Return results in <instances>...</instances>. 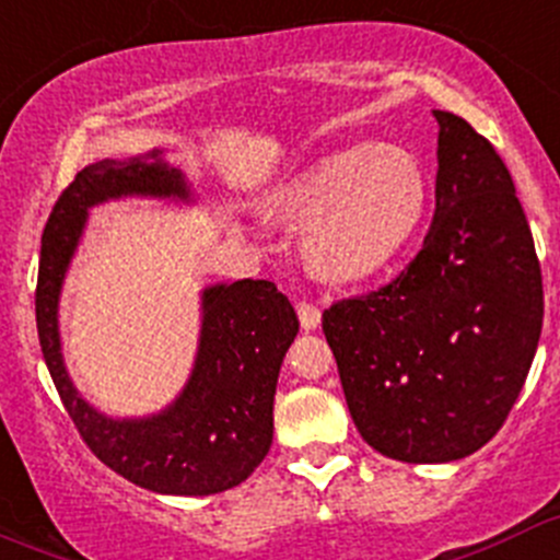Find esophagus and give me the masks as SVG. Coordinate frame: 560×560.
<instances>
[{
	"instance_id": "1",
	"label": "esophagus",
	"mask_w": 560,
	"mask_h": 560,
	"mask_svg": "<svg viewBox=\"0 0 560 560\" xmlns=\"http://www.w3.org/2000/svg\"><path fill=\"white\" fill-rule=\"evenodd\" d=\"M296 313H299V320H302V329H304V331L318 329V324H320V310H318V304H313V302H299V304H296Z\"/></svg>"
}]
</instances>
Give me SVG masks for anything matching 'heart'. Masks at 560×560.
Segmentation results:
<instances>
[{
    "label": "heart",
    "instance_id": "heart-1",
    "mask_svg": "<svg viewBox=\"0 0 560 560\" xmlns=\"http://www.w3.org/2000/svg\"><path fill=\"white\" fill-rule=\"evenodd\" d=\"M424 207L422 163L395 143L326 154L269 198L272 214L304 225V264L329 282L384 272L417 234Z\"/></svg>",
    "mask_w": 560,
    "mask_h": 560
}]
</instances>
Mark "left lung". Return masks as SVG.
<instances>
[{
	"label": "left lung",
	"instance_id": "obj_1",
	"mask_svg": "<svg viewBox=\"0 0 560 560\" xmlns=\"http://www.w3.org/2000/svg\"><path fill=\"white\" fill-rule=\"evenodd\" d=\"M439 121L435 214L389 285L324 310L362 439L400 463H452L501 430L541 335V269L509 168L466 119Z\"/></svg>",
	"mask_w": 560,
	"mask_h": 560
}]
</instances>
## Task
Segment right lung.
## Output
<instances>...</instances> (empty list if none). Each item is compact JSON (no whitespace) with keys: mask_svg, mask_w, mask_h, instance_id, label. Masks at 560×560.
<instances>
[{"mask_svg":"<svg viewBox=\"0 0 560 560\" xmlns=\"http://www.w3.org/2000/svg\"><path fill=\"white\" fill-rule=\"evenodd\" d=\"M190 203L185 174L160 149L100 160L79 171L54 203L37 272V335L54 386L86 446L110 470L163 495H212L242 485L272 446L280 364L299 331L288 296L269 280L218 282L201 293V335L185 389L152 417L114 419L70 381L59 337V293L90 209L116 198Z\"/></svg>","mask_w":560,"mask_h":560,"instance_id":"right-lung-1","label":"right lung"}]
</instances>
